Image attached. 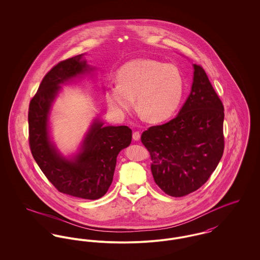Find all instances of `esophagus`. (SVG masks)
Returning a JSON list of instances; mask_svg holds the SVG:
<instances>
[{
	"label": "esophagus",
	"instance_id": "obj_1",
	"mask_svg": "<svg viewBox=\"0 0 260 260\" xmlns=\"http://www.w3.org/2000/svg\"><path fill=\"white\" fill-rule=\"evenodd\" d=\"M140 137H141V135H140V133L137 132V131L133 133V139H134L135 141H139V140H140Z\"/></svg>",
	"mask_w": 260,
	"mask_h": 260
}]
</instances>
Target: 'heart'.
<instances>
[{"label":"heart","mask_w":260,"mask_h":260,"mask_svg":"<svg viewBox=\"0 0 260 260\" xmlns=\"http://www.w3.org/2000/svg\"><path fill=\"white\" fill-rule=\"evenodd\" d=\"M117 85L106 89L109 108L117 113L129 110L134 104L150 121L168 119L177 109L184 91V78L172 63L154 59H135L123 65L116 76Z\"/></svg>","instance_id":"b5f03b06"}]
</instances>
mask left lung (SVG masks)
<instances>
[{
	"mask_svg": "<svg viewBox=\"0 0 260 260\" xmlns=\"http://www.w3.org/2000/svg\"><path fill=\"white\" fill-rule=\"evenodd\" d=\"M193 69L190 94L176 117L141 136L155 182L173 197L200 188L224 153V106L204 69L196 64Z\"/></svg>",
	"mask_w": 260,
	"mask_h": 260,
	"instance_id": "obj_1",
	"label": "left lung"
}]
</instances>
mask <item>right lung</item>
Returning <instances> with one entry per match:
<instances>
[{
  "mask_svg": "<svg viewBox=\"0 0 260 260\" xmlns=\"http://www.w3.org/2000/svg\"><path fill=\"white\" fill-rule=\"evenodd\" d=\"M83 55L61 61L43 78L28 108L29 147L38 167L58 191L74 197L95 200L107 192L120 151L131 144L128 126H104L95 118L80 151L64 156L50 140L49 116L61 86L90 73Z\"/></svg>",
  "mask_w": 260,
  "mask_h": 260,
  "instance_id": "obj_1",
  "label": "right lung"
}]
</instances>
